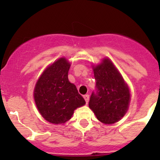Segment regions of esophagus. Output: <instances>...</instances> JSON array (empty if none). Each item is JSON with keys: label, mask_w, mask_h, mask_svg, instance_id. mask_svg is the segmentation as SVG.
I'll return each mask as SVG.
<instances>
[{"label": "esophagus", "mask_w": 160, "mask_h": 160, "mask_svg": "<svg viewBox=\"0 0 160 160\" xmlns=\"http://www.w3.org/2000/svg\"><path fill=\"white\" fill-rule=\"evenodd\" d=\"M83 98H84L85 101H86V102H87V104H88V101H89V95L85 94L84 96H83Z\"/></svg>", "instance_id": "esophagus-1"}]
</instances>
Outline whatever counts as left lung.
I'll return each instance as SVG.
<instances>
[{"mask_svg":"<svg viewBox=\"0 0 160 160\" xmlns=\"http://www.w3.org/2000/svg\"><path fill=\"white\" fill-rule=\"evenodd\" d=\"M96 92L90 96L89 107L102 123L111 125L125 114L130 102V92L123 77L112 62L104 58L93 67Z\"/></svg>","mask_w":160,"mask_h":160,"instance_id":"obj_1","label":"left lung"}]
</instances>
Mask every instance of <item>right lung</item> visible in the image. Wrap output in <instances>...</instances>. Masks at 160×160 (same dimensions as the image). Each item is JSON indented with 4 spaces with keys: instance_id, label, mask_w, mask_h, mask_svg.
<instances>
[{
    "instance_id": "add662e5",
    "label": "right lung",
    "mask_w": 160,
    "mask_h": 160,
    "mask_svg": "<svg viewBox=\"0 0 160 160\" xmlns=\"http://www.w3.org/2000/svg\"><path fill=\"white\" fill-rule=\"evenodd\" d=\"M70 63L59 58L40 76L34 90L38 111L50 123L60 125L69 121L74 110L86 104L77 88L68 80Z\"/></svg>"
}]
</instances>
